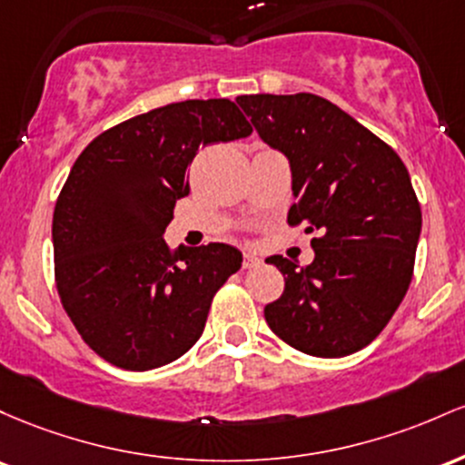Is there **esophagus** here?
I'll return each mask as SVG.
<instances>
[{
  "mask_svg": "<svg viewBox=\"0 0 465 465\" xmlns=\"http://www.w3.org/2000/svg\"><path fill=\"white\" fill-rule=\"evenodd\" d=\"M261 263V259L257 257V254L254 252H246L243 254V270H250V268H257V265Z\"/></svg>",
  "mask_w": 465,
  "mask_h": 465,
  "instance_id": "esophagus-1",
  "label": "esophagus"
}]
</instances>
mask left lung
Listing matches in <instances>:
<instances>
[{
  "mask_svg": "<svg viewBox=\"0 0 465 465\" xmlns=\"http://www.w3.org/2000/svg\"><path fill=\"white\" fill-rule=\"evenodd\" d=\"M263 143L290 160V226L305 223L314 261L265 259L285 279L268 327L318 358L360 351L387 327L413 279L421 208L400 155L316 94L239 96Z\"/></svg>",
  "mask_w": 465,
  "mask_h": 465,
  "instance_id": "obj_1",
  "label": "left lung"
}]
</instances>
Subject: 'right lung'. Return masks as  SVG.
<instances>
[{
  "label": "right lung",
  "instance_id": "right-lung-1",
  "mask_svg": "<svg viewBox=\"0 0 465 465\" xmlns=\"http://www.w3.org/2000/svg\"><path fill=\"white\" fill-rule=\"evenodd\" d=\"M250 134L228 98L182 101L107 129L76 158L52 217L56 290L83 341L114 367L149 371L184 356L242 268L228 243L171 250L163 234L189 195L197 149Z\"/></svg>",
  "mask_w": 465,
  "mask_h": 465
}]
</instances>
